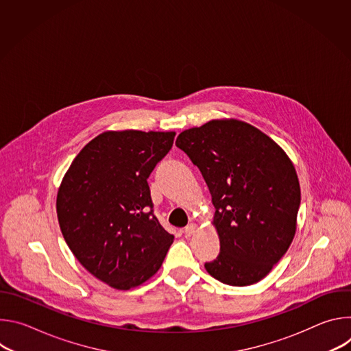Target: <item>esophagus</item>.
<instances>
[{
  "label": "esophagus",
  "instance_id": "obj_1",
  "mask_svg": "<svg viewBox=\"0 0 351 351\" xmlns=\"http://www.w3.org/2000/svg\"><path fill=\"white\" fill-rule=\"evenodd\" d=\"M195 230H197V225H195V223H189V225L184 228V233H186V236H191V234H194V233H195Z\"/></svg>",
  "mask_w": 351,
  "mask_h": 351
}]
</instances>
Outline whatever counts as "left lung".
Wrapping results in <instances>:
<instances>
[{
  "mask_svg": "<svg viewBox=\"0 0 351 351\" xmlns=\"http://www.w3.org/2000/svg\"><path fill=\"white\" fill-rule=\"evenodd\" d=\"M176 145L202 172L215 207L221 253L207 272L230 286L260 282L295 234L300 183L291 160L264 132L234 118L183 130Z\"/></svg>",
  "mask_w": 351,
  "mask_h": 351,
  "instance_id": "left-lung-1",
  "label": "left lung"
}]
</instances>
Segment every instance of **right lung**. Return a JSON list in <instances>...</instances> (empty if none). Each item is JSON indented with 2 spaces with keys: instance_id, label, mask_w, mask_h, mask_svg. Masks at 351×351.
I'll use <instances>...</instances> for the list:
<instances>
[{
  "instance_id": "1",
  "label": "right lung",
  "mask_w": 351,
  "mask_h": 351,
  "mask_svg": "<svg viewBox=\"0 0 351 351\" xmlns=\"http://www.w3.org/2000/svg\"><path fill=\"white\" fill-rule=\"evenodd\" d=\"M175 132L107 130L75 157L57 194L61 232L77 261L118 290L157 274L173 243L153 214L147 178Z\"/></svg>"
}]
</instances>
